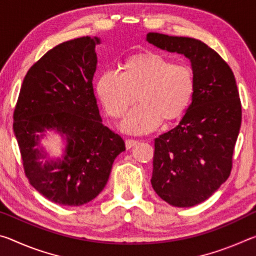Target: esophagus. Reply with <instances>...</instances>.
Instances as JSON below:
<instances>
[{"label":"esophagus","mask_w":256,"mask_h":256,"mask_svg":"<svg viewBox=\"0 0 256 256\" xmlns=\"http://www.w3.org/2000/svg\"><path fill=\"white\" fill-rule=\"evenodd\" d=\"M136 144H138L136 140H131V138H126V140H125V146H126V149H131L132 146Z\"/></svg>","instance_id":"1"}]
</instances>
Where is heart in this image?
Listing matches in <instances>:
<instances>
[{"label": "heart", "mask_w": 256, "mask_h": 256, "mask_svg": "<svg viewBox=\"0 0 256 256\" xmlns=\"http://www.w3.org/2000/svg\"><path fill=\"white\" fill-rule=\"evenodd\" d=\"M99 100L112 118H120L138 98V105L120 123L123 132L134 136L157 130L162 120L180 118L196 92L193 70L174 64L156 53L136 54L125 60L123 72L106 68L96 84Z\"/></svg>", "instance_id": "1"}]
</instances>
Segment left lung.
I'll use <instances>...</instances> for the list:
<instances>
[{
	"mask_svg": "<svg viewBox=\"0 0 256 256\" xmlns=\"http://www.w3.org/2000/svg\"><path fill=\"white\" fill-rule=\"evenodd\" d=\"M146 42L184 55L196 78V92L176 128L154 138L151 185L178 208L206 201L230 175L242 123V105L232 68L201 40L149 32Z\"/></svg>",
	"mask_w": 256,
	"mask_h": 256,
	"instance_id": "8db88e82",
	"label": "left lung"
}]
</instances>
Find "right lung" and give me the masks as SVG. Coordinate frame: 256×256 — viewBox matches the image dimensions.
<instances>
[{"label":"right lung","instance_id":"add662e5","mask_svg":"<svg viewBox=\"0 0 256 256\" xmlns=\"http://www.w3.org/2000/svg\"><path fill=\"white\" fill-rule=\"evenodd\" d=\"M98 37L64 42L29 68L14 114V131L24 174L42 196L79 206L94 200L125 150L123 138L104 126L92 79ZM48 130L67 142L62 158L50 160L40 146Z\"/></svg>","mask_w":256,"mask_h":256}]
</instances>
